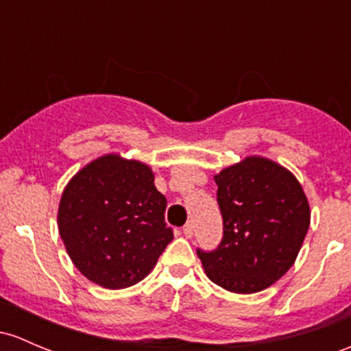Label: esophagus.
<instances>
[{"mask_svg":"<svg viewBox=\"0 0 351 351\" xmlns=\"http://www.w3.org/2000/svg\"><path fill=\"white\" fill-rule=\"evenodd\" d=\"M183 234H185L186 239H190L191 235H193V225L188 222V223L185 225V227H183Z\"/></svg>","mask_w":351,"mask_h":351,"instance_id":"esophagus-1","label":"esophagus"}]
</instances>
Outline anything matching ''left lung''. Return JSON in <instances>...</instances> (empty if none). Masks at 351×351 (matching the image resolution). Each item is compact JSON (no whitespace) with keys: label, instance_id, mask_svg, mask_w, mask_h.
Masks as SVG:
<instances>
[{"label":"left lung","instance_id":"1","mask_svg":"<svg viewBox=\"0 0 351 351\" xmlns=\"http://www.w3.org/2000/svg\"><path fill=\"white\" fill-rule=\"evenodd\" d=\"M223 237L198 249L205 274L230 293H259L296 261L309 228L308 198L296 176L263 156H247L213 176Z\"/></svg>","mask_w":351,"mask_h":351}]
</instances>
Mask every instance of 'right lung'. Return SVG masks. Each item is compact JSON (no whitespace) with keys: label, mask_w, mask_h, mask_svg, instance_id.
Instances as JSON below:
<instances>
[{"label":"right lung","mask_w":351,"mask_h":351,"mask_svg":"<svg viewBox=\"0 0 351 351\" xmlns=\"http://www.w3.org/2000/svg\"><path fill=\"white\" fill-rule=\"evenodd\" d=\"M166 198L151 168L104 154L70 180L58 205V232L88 281L123 289L146 278L169 242Z\"/></svg>","instance_id":"obj_1"}]
</instances>
